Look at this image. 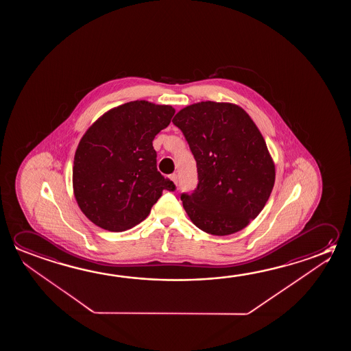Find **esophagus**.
<instances>
[{
    "label": "esophagus",
    "instance_id": "34e87169",
    "mask_svg": "<svg viewBox=\"0 0 351 351\" xmlns=\"http://www.w3.org/2000/svg\"><path fill=\"white\" fill-rule=\"evenodd\" d=\"M170 178H171V181H173V184H178V173H173V175H170Z\"/></svg>",
    "mask_w": 351,
    "mask_h": 351
}]
</instances>
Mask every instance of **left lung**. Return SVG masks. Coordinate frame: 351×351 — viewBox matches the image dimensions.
Wrapping results in <instances>:
<instances>
[{
	"mask_svg": "<svg viewBox=\"0 0 351 351\" xmlns=\"http://www.w3.org/2000/svg\"><path fill=\"white\" fill-rule=\"evenodd\" d=\"M173 122L197 162V187L181 195L192 223L212 235L242 230L265 208L276 181L258 128L240 106L215 101L186 106Z\"/></svg>",
	"mask_w": 351,
	"mask_h": 351,
	"instance_id": "left-lung-1",
	"label": "left lung"
}]
</instances>
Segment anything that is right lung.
<instances>
[{
	"mask_svg": "<svg viewBox=\"0 0 351 351\" xmlns=\"http://www.w3.org/2000/svg\"><path fill=\"white\" fill-rule=\"evenodd\" d=\"M175 114L170 105L137 100L104 114L82 137L73 162L75 199L105 230L143 221L162 191L176 186L156 169L153 141Z\"/></svg>",
	"mask_w": 351,
	"mask_h": 351,
	"instance_id": "1",
	"label": "right lung"
}]
</instances>
